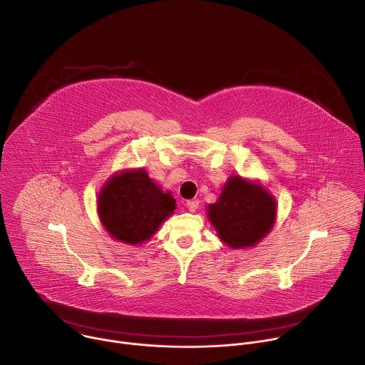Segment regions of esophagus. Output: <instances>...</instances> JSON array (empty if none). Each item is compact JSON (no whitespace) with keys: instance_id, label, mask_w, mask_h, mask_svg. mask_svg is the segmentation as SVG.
I'll list each match as a JSON object with an SVG mask.
<instances>
[{"instance_id":"34e87169","label":"esophagus","mask_w":365,"mask_h":365,"mask_svg":"<svg viewBox=\"0 0 365 365\" xmlns=\"http://www.w3.org/2000/svg\"><path fill=\"white\" fill-rule=\"evenodd\" d=\"M186 206H187V210L190 211V212H195L197 207H199V200H196V199H193V200H187L186 202Z\"/></svg>"}]
</instances>
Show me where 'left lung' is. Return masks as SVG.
Listing matches in <instances>:
<instances>
[{
  "label": "left lung",
  "instance_id": "8db88e82",
  "mask_svg": "<svg viewBox=\"0 0 365 365\" xmlns=\"http://www.w3.org/2000/svg\"><path fill=\"white\" fill-rule=\"evenodd\" d=\"M207 217L220 238L230 247H250L272 230L276 200L262 186L232 176L218 202L207 206Z\"/></svg>",
  "mask_w": 365,
  "mask_h": 365
}]
</instances>
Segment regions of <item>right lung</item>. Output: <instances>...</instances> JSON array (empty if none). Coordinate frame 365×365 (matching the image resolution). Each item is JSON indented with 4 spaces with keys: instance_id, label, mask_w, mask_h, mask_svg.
I'll use <instances>...</instances> for the list:
<instances>
[{
    "instance_id": "1",
    "label": "right lung",
    "mask_w": 365,
    "mask_h": 365,
    "mask_svg": "<svg viewBox=\"0 0 365 365\" xmlns=\"http://www.w3.org/2000/svg\"><path fill=\"white\" fill-rule=\"evenodd\" d=\"M170 193H163L144 170L114 176L98 197L99 218L111 237L127 244L148 240L176 210Z\"/></svg>"
}]
</instances>
